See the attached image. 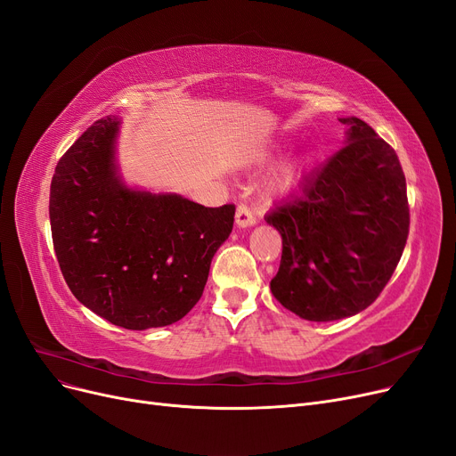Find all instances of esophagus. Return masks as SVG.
Returning a JSON list of instances; mask_svg holds the SVG:
<instances>
[{
  "label": "esophagus",
  "instance_id": "obj_1",
  "mask_svg": "<svg viewBox=\"0 0 456 456\" xmlns=\"http://www.w3.org/2000/svg\"><path fill=\"white\" fill-rule=\"evenodd\" d=\"M255 224H256V217L251 212V208L246 203H240L239 208H236V225H239L240 229H246Z\"/></svg>",
  "mask_w": 456,
  "mask_h": 456
}]
</instances>
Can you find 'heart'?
<instances>
[{"instance_id":"b5f03b06","label":"heart","mask_w":456,"mask_h":456,"mask_svg":"<svg viewBox=\"0 0 456 456\" xmlns=\"http://www.w3.org/2000/svg\"><path fill=\"white\" fill-rule=\"evenodd\" d=\"M296 176H298V166L290 164V166L283 167L281 173L277 175V179H275L273 186H275V188H287V186H290V184L296 181Z\"/></svg>"}]
</instances>
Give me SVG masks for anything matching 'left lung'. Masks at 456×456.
Instances as JSON below:
<instances>
[{
  "instance_id": "obj_1",
  "label": "left lung",
  "mask_w": 456,
  "mask_h": 456,
  "mask_svg": "<svg viewBox=\"0 0 456 456\" xmlns=\"http://www.w3.org/2000/svg\"><path fill=\"white\" fill-rule=\"evenodd\" d=\"M339 121L348 126L346 145L265 216L283 240L272 294L313 322L346 319L379 298L410 227L397 152L362 118Z\"/></svg>"
}]
</instances>
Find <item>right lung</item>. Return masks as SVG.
Returning a JSON list of instances; mask_svg holds the SVG:
<instances>
[{
	"instance_id": "right-lung-1",
	"label": "right lung",
	"mask_w": 456,
	"mask_h": 456,
	"mask_svg": "<svg viewBox=\"0 0 456 456\" xmlns=\"http://www.w3.org/2000/svg\"><path fill=\"white\" fill-rule=\"evenodd\" d=\"M118 118H98L57 162L50 225L59 268L94 314L126 330L169 326L201 298L234 205L128 188L115 164Z\"/></svg>"
}]
</instances>
